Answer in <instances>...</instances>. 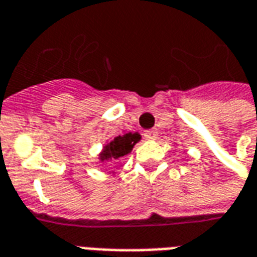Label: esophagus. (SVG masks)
Returning a JSON list of instances; mask_svg holds the SVG:
<instances>
[{
	"label": "esophagus",
	"mask_w": 257,
	"mask_h": 257,
	"mask_svg": "<svg viewBox=\"0 0 257 257\" xmlns=\"http://www.w3.org/2000/svg\"><path fill=\"white\" fill-rule=\"evenodd\" d=\"M158 132L155 129H148L144 132V138L147 139V140H154V139H157Z\"/></svg>",
	"instance_id": "esophagus-1"
}]
</instances>
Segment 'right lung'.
<instances>
[{"label":"right lung","instance_id":"right-lung-1","mask_svg":"<svg viewBox=\"0 0 257 257\" xmlns=\"http://www.w3.org/2000/svg\"><path fill=\"white\" fill-rule=\"evenodd\" d=\"M140 140L139 134H126L123 136H117L109 144L103 147V151L99 155L102 162H117L121 158L132 151V148Z\"/></svg>","mask_w":257,"mask_h":257}]
</instances>
